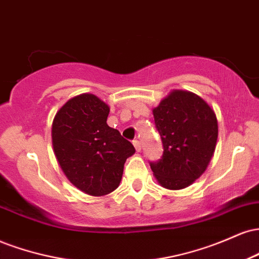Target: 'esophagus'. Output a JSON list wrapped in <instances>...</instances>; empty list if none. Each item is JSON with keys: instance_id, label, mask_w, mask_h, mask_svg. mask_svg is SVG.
<instances>
[{"instance_id": "esophagus-1", "label": "esophagus", "mask_w": 259, "mask_h": 259, "mask_svg": "<svg viewBox=\"0 0 259 259\" xmlns=\"http://www.w3.org/2000/svg\"><path fill=\"white\" fill-rule=\"evenodd\" d=\"M133 144H134V146H135V150L138 151V152H140V151L142 150L141 142H140L139 140H134V141H133Z\"/></svg>"}]
</instances>
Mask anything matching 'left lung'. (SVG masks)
Wrapping results in <instances>:
<instances>
[{
    "label": "left lung",
    "mask_w": 259,
    "mask_h": 259,
    "mask_svg": "<svg viewBox=\"0 0 259 259\" xmlns=\"http://www.w3.org/2000/svg\"><path fill=\"white\" fill-rule=\"evenodd\" d=\"M152 112L164 148L162 158L150 164L154 178L164 189H185L206 171L214 154L215 113L186 90H171Z\"/></svg>",
    "instance_id": "1"
}]
</instances>
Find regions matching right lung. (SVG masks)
<instances>
[{"mask_svg": "<svg viewBox=\"0 0 259 259\" xmlns=\"http://www.w3.org/2000/svg\"><path fill=\"white\" fill-rule=\"evenodd\" d=\"M109 106L94 94L68 100L52 123V146L67 179L86 195L105 196L119 186L124 163L135 153L117 129L108 126Z\"/></svg>", "mask_w": 259, "mask_h": 259, "instance_id": "add662e5", "label": "right lung"}]
</instances>
